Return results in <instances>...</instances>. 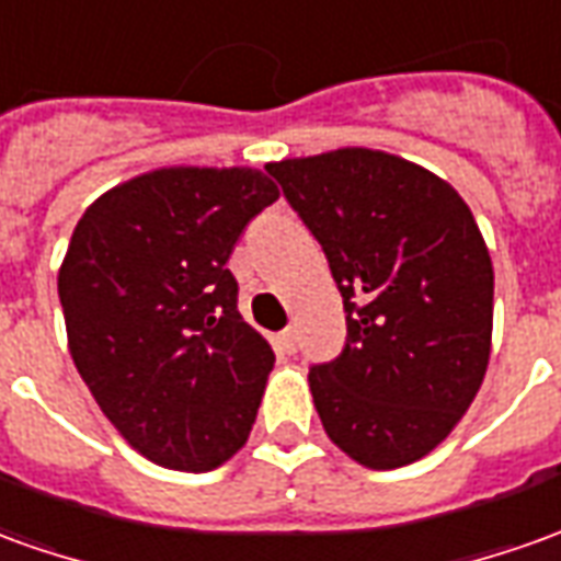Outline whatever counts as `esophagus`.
<instances>
[{"instance_id":"1","label":"esophagus","mask_w":561,"mask_h":561,"mask_svg":"<svg viewBox=\"0 0 561 561\" xmlns=\"http://www.w3.org/2000/svg\"><path fill=\"white\" fill-rule=\"evenodd\" d=\"M276 343H279V348L285 355H294V352H297V331H294V328H285V331L276 336Z\"/></svg>"}]
</instances>
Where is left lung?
Returning a JSON list of instances; mask_svg holds the SVG:
<instances>
[{"mask_svg": "<svg viewBox=\"0 0 561 561\" xmlns=\"http://www.w3.org/2000/svg\"><path fill=\"white\" fill-rule=\"evenodd\" d=\"M346 309V346L309 370L328 437L391 471L444 444L483 386L495 273L453 185L374 148L267 163Z\"/></svg>", "mask_w": 561, "mask_h": 561, "instance_id": "obj_1", "label": "left lung"}]
</instances>
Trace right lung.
I'll use <instances>...</instances> for the list:
<instances>
[{
    "label": "right lung",
    "mask_w": 561,
    "mask_h": 561,
    "mask_svg": "<svg viewBox=\"0 0 561 561\" xmlns=\"http://www.w3.org/2000/svg\"><path fill=\"white\" fill-rule=\"evenodd\" d=\"M276 199L252 167H167L105 191L76 225L57 276L72 362L160 468L213 471L249 440L276 355L242 321L227 257Z\"/></svg>",
    "instance_id": "right-lung-1"
}]
</instances>
